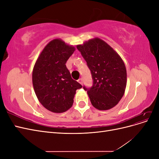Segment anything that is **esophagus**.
I'll return each instance as SVG.
<instances>
[{"instance_id": "esophagus-1", "label": "esophagus", "mask_w": 159, "mask_h": 159, "mask_svg": "<svg viewBox=\"0 0 159 159\" xmlns=\"http://www.w3.org/2000/svg\"><path fill=\"white\" fill-rule=\"evenodd\" d=\"M78 82H79L80 84H81V85L83 84V80H82V78H80V79L78 80Z\"/></svg>"}]
</instances>
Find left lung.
<instances>
[{
    "instance_id": "obj_1",
    "label": "left lung",
    "mask_w": 159,
    "mask_h": 159,
    "mask_svg": "<svg viewBox=\"0 0 159 159\" xmlns=\"http://www.w3.org/2000/svg\"><path fill=\"white\" fill-rule=\"evenodd\" d=\"M77 48L92 76L93 85L90 88L84 86L91 104L99 110L113 108L122 98L127 85V71L121 57L98 38L78 45Z\"/></svg>"
}]
</instances>
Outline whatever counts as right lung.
Returning <instances> with one entry per match:
<instances>
[{"label": "right lung", "mask_w": 159, "mask_h": 159, "mask_svg": "<svg viewBox=\"0 0 159 159\" xmlns=\"http://www.w3.org/2000/svg\"><path fill=\"white\" fill-rule=\"evenodd\" d=\"M75 48L54 39L42 50L32 71V84L40 103L54 113H63L73 105L77 89L82 88L71 78L66 63Z\"/></svg>", "instance_id": "add662e5"}]
</instances>
